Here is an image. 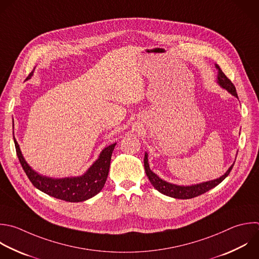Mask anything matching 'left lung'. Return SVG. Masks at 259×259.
<instances>
[{"label":"left lung","mask_w":259,"mask_h":259,"mask_svg":"<svg viewBox=\"0 0 259 259\" xmlns=\"http://www.w3.org/2000/svg\"><path fill=\"white\" fill-rule=\"evenodd\" d=\"M214 67L218 70L217 83L220 85V87L227 90L230 94H232L233 96L238 98L236 88L233 85V83L225 76V74L223 73V71L220 69V67L217 64L214 65ZM144 166H145V171H146V174H147L150 182L152 183V185L159 192H161V193H163L167 196L174 197V198L188 199V198L198 196V195L208 191L209 189L215 187L218 184H220L229 175V173L231 172V170L234 166V163L229 167V169L221 177L212 179V180H208V181H205V182L191 184V185H177V184L167 182V181L163 180L162 178H160L156 173H154L151 170L150 165H149V159H148V153L147 152L145 153Z\"/></svg>","instance_id":"1"}]
</instances>
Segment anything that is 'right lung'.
Instances as JSON below:
<instances>
[{
    "label": "right lung",
    "mask_w": 259,
    "mask_h": 259,
    "mask_svg": "<svg viewBox=\"0 0 259 259\" xmlns=\"http://www.w3.org/2000/svg\"><path fill=\"white\" fill-rule=\"evenodd\" d=\"M32 76L33 71L29 74L26 80H29ZM14 143L20 164L31 183L40 191L53 197L70 202L85 201L102 190L108 176L111 155L116 145V143H114L105 147L99 154L98 159L84 174L80 176L53 178L39 174L33 170L24 159L15 137Z\"/></svg>",
    "instance_id": "obj_1"
}]
</instances>
